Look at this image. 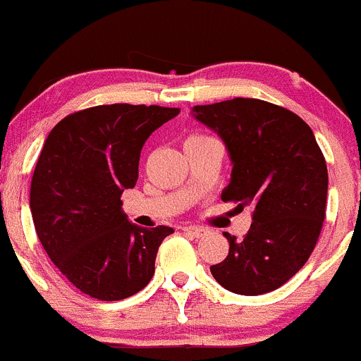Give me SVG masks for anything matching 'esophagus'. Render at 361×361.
Instances as JSON below:
<instances>
[{"label":"esophagus","instance_id":"1","mask_svg":"<svg viewBox=\"0 0 361 361\" xmlns=\"http://www.w3.org/2000/svg\"><path fill=\"white\" fill-rule=\"evenodd\" d=\"M181 229H183L185 233L190 234V236L197 238V240H199V238L208 236V229H202V227H197V226H183Z\"/></svg>","mask_w":361,"mask_h":361}]
</instances>
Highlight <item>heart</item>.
<instances>
[{"mask_svg": "<svg viewBox=\"0 0 361 361\" xmlns=\"http://www.w3.org/2000/svg\"><path fill=\"white\" fill-rule=\"evenodd\" d=\"M206 137H208V135H192V137H188L187 139V141H194V139H206Z\"/></svg>", "mask_w": 361, "mask_h": 361, "instance_id": "b5f03b06", "label": "heart"}]
</instances>
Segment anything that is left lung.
<instances>
[{"instance_id":"left-lung-1","label":"left lung","mask_w":361,"mask_h":361,"mask_svg":"<svg viewBox=\"0 0 361 361\" xmlns=\"http://www.w3.org/2000/svg\"><path fill=\"white\" fill-rule=\"evenodd\" d=\"M192 116L229 153L222 201L252 206L247 236L226 233L229 254L209 266L213 279L236 295L275 291L305 264L323 227L328 169L314 132L291 111L257 99L195 106Z\"/></svg>"}]
</instances>
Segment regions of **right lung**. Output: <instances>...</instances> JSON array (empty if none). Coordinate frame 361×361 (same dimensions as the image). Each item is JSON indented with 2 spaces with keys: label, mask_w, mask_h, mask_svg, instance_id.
Masks as SVG:
<instances>
[{
  "label": "right lung",
  "mask_w": 361,
  "mask_h": 361,
  "mask_svg": "<svg viewBox=\"0 0 361 361\" xmlns=\"http://www.w3.org/2000/svg\"><path fill=\"white\" fill-rule=\"evenodd\" d=\"M180 109L113 104L63 118L47 135L31 180L30 208L42 247L84 295L118 302L148 286L173 227L145 229L121 208L149 135Z\"/></svg>",
  "instance_id": "add662e5"
}]
</instances>
